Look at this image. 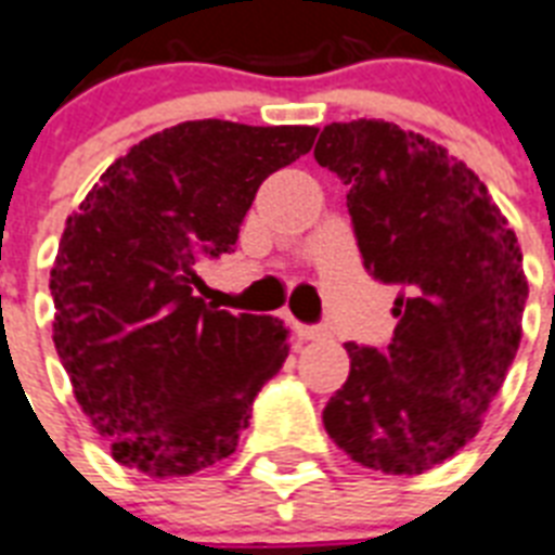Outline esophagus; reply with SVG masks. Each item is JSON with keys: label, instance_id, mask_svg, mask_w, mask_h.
<instances>
[{"label": "esophagus", "instance_id": "34e87169", "mask_svg": "<svg viewBox=\"0 0 555 555\" xmlns=\"http://www.w3.org/2000/svg\"><path fill=\"white\" fill-rule=\"evenodd\" d=\"M296 336L305 341H313V339H324L327 331H324V327H313V324H296Z\"/></svg>", "mask_w": 555, "mask_h": 555}]
</instances>
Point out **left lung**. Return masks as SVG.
Here are the masks:
<instances>
[{"label":"left lung","mask_w":555,"mask_h":555,"mask_svg":"<svg viewBox=\"0 0 555 555\" xmlns=\"http://www.w3.org/2000/svg\"><path fill=\"white\" fill-rule=\"evenodd\" d=\"M313 156L350 188L364 268L402 291L385 353L345 345L350 376L324 430L359 465L416 476L479 434L516 359L519 242L465 162L393 121H333Z\"/></svg>","instance_id":"1"}]
</instances>
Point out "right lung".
<instances>
[{"mask_svg": "<svg viewBox=\"0 0 555 555\" xmlns=\"http://www.w3.org/2000/svg\"><path fill=\"white\" fill-rule=\"evenodd\" d=\"M308 125L182 121L142 139L67 216L51 268L53 345L119 465L156 479L228 459L287 359L285 324L196 296L259 184L313 147Z\"/></svg>", "mask_w": 555, "mask_h": 555, "instance_id": "1", "label": "right lung"}]
</instances>
